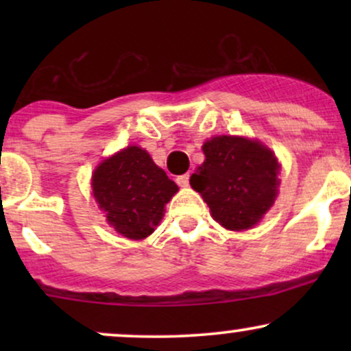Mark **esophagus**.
<instances>
[{
	"mask_svg": "<svg viewBox=\"0 0 351 351\" xmlns=\"http://www.w3.org/2000/svg\"><path fill=\"white\" fill-rule=\"evenodd\" d=\"M176 183H178L181 188H186L188 184H189V173H184V175H180L178 178H176Z\"/></svg>",
	"mask_w": 351,
	"mask_h": 351,
	"instance_id": "34e87169",
	"label": "esophagus"
}]
</instances>
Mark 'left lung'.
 <instances>
[{"mask_svg":"<svg viewBox=\"0 0 351 351\" xmlns=\"http://www.w3.org/2000/svg\"><path fill=\"white\" fill-rule=\"evenodd\" d=\"M203 165L191 175L193 189L203 196L211 215L231 231L252 228L272 206L279 163L259 142L215 136L203 145Z\"/></svg>","mask_w":351,"mask_h":351,"instance_id":"8db88e82","label":"left lung"}]
</instances>
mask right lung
I'll return each instance as SVG.
<instances>
[{
    "mask_svg": "<svg viewBox=\"0 0 351 351\" xmlns=\"http://www.w3.org/2000/svg\"><path fill=\"white\" fill-rule=\"evenodd\" d=\"M92 188L108 224L128 239L152 234L165 204L178 191L175 181L138 147L125 148L100 163L92 176Z\"/></svg>",
    "mask_w": 351,
    "mask_h": 351,
    "instance_id": "obj_1",
    "label": "right lung"
}]
</instances>
